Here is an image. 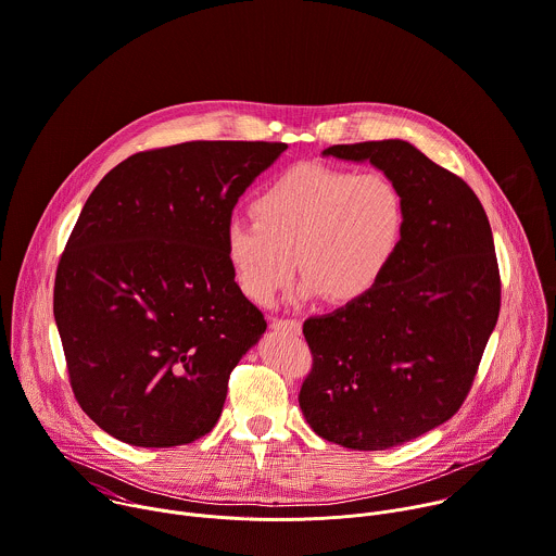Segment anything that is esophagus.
<instances>
[{
  "label": "esophagus",
  "mask_w": 556,
  "mask_h": 556,
  "mask_svg": "<svg viewBox=\"0 0 556 556\" xmlns=\"http://www.w3.org/2000/svg\"><path fill=\"white\" fill-rule=\"evenodd\" d=\"M270 327L277 331L301 333V323L296 318H270Z\"/></svg>",
  "instance_id": "34e87169"
}]
</instances>
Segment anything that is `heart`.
I'll list each match as a JSON object with an SVG mask.
<instances>
[{
	"label": "heart",
	"mask_w": 556,
	"mask_h": 556,
	"mask_svg": "<svg viewBox=\"0 0 556 556\" xmlns=\"http://www.w3.org/2000/svg\"><path fill=\"white\" fill-rule=\"evenodd\" d=\"M251 214L229 223L225 255L240 292L260 305L292 281L296 266L305 296L359 301L393 266L408 218L393 176L327 163L281 172L253 199Z\"/></svg>",
	"instance_id": "1"
}]
</instances>
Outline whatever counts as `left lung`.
Here are the masks:
<instances>
[{
	"mask_svg": "<svg viewBox=\"0 0 556 556\" xmlns=\"http://www.w3.org/2000/svg\"><path fill=\"white\" fill-rule=\"evenodd\" d=\"M325 154L393 176L408 218L371 292L303 323L312 368L299 406L329 443L389 450L445 424L473 387L500 314L493 233L469 185L408 141L340 143Z\"/></svg>",
	"mask_w": 556,
	"mask_h": 556,
	"instance_id": "8db88e82",
	"label": "left lung"
}]
</instances>
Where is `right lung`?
<instances>
[{"label": "right lung", "mask_w": 556, "mask_h": 556, "mask_svg": "<svg viewBox=\"0 0 556 556\" xmlns=\"http://www.w3.org/2000/svg\"><path fill=\"white\" fill-rule=\"evenodd\" d=\"M288 143L137 152L87 199L59 260L54 318L80 408L139 447L212 432L229 376L266 331L225 255L238 199Z\"/></svg>", "instance_id": "right-lung-1"}]
</instances>
